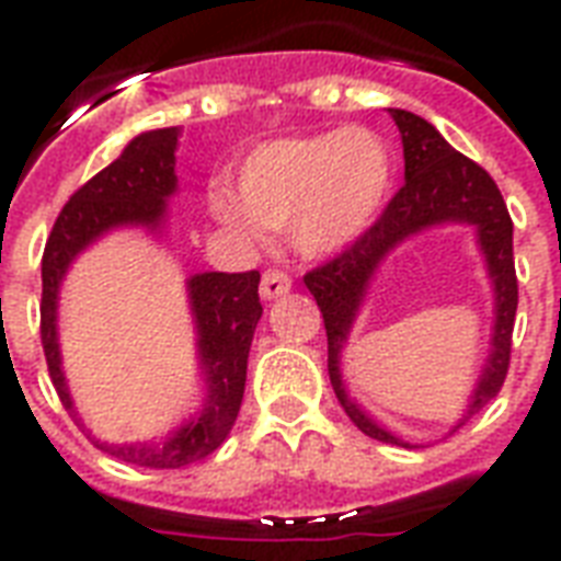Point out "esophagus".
Returning <instances> with one entry per match:
<instances>
[{"mask_svg": "<svg viewBox=\"0 0 561 561\" xmlns=\"http://www.w3.org/2000/svg\"><path fill=\"white\" fill-rule=\"evenodd\" d=\"M290 290V279L288 273L282 271H267L262 276V288H259V294H262V299H279L285 297Z\"/></svg>", "mask_w": 561, "mask_h": 561, "instance_id": "obj_1", "label": "esophagus"}]
</instances>
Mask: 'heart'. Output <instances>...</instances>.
I'll list each match as a JSON object with an SVG mask.
<instances>
[{"instance_id":"b5f03b06","label":"heart","mask_w":561,"mask_h":561,"mask_svg":"<svg viewBox=\"0 0 561 561\" xmlns=\"http://www.w3.org/2000/svg\"><path fill=\"white\" fill-rule=\"evenodd\" d=\"M392 157L367 127L267 139L247 153L236 192L215 188V218L244 238L288 229L302 259H329L367 236L387 206Z\"/></svg>"}]
</instances>
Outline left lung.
<instances>
[{"mask_svg": "<svg viewBox=\"0 0 561 561\" xmlns=\"http://www.w3.org/2000/svg\"><path fill=\"white\" fill-rule=\"evenodd\" d=\"M390 113L392 122L399 125L401 148H404V186L387 203V209L369 227L367 236H360L341 255H334L332 262L306 273V288L314 294L317 306L323 311L325 337H329V378L346 416L358 425V431L378 443L408 448V443H401L399 436L375 425L346 396L341 375L343 343L355 325V317L364 306L378 264L401 241H408L422 229L439 227V224H469L478 232V247L486 259L489 279L495 290V329H492V352L474 383L469 408L454 427L466 425L504 387L510 352H513L518 279H515L513 262V220H510L495 180L489 178L478 162L454 151L431 122L408 110H390Z\"/></svg>", "mask_w": 561, "mask_h": 561, "instance_id": "8db88e82", "label": "left lung"}]
</instances>
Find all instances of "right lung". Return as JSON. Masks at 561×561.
<instances>
[{"label": "right lung", "mask_w": 561, "mask_h": 561, "mask_svg": "<svg viewBox=\"0 0 561 561\" xmlns=\"http://www.w3.org/2000/svg\"><path fill=\"white\" fill-rule=\"evenodd\" d=\"M178 127L148 130L127 142L116 162L83 183L57 215L43 250V302H39V337L46 352L48 375L64 408L75 413L72 396L60 369L57 346V294L75 255L118 227H145L160 232L169 197L178 192L174 151ZM259 271L247 273H194L186 282L197 325V358L206 381V401L188 422L162 443H99L116 460L145 469H180L203 460L218 448L236 425L244 399L247 358L262 302Z\"/></svg>", "instance_id": "obj_1"}]
</instances>
